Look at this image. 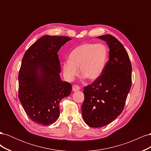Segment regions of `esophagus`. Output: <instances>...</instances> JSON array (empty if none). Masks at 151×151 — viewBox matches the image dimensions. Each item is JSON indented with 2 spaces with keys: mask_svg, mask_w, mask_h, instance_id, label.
Here are the masks:
<instances>
[{
  "mask_svg": "<svg viewBox=\"0 0 151 151\" xmlns=\"http://www.w3.org/2000/svg\"><path fill=\"white\" fill-rule=\"evenodd\" d=\"M80 90V87L77 85H74L72 86V91H79Z\"/></svg>",
  "mask_w": 151,
  "mask_h": 151,
  "instance_id": "1",
  "label": "esophagus"
}]
</instances>
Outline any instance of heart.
Masks as SVG:
<instances>
[{
    "instance_id": "b5f03b06",
    "label": "heart",
    "mask_w": 151,
    "mask_h": 151,
    "mask_svg": "<svg viewBox=\"0 0 151 151\" xmlns=\"http://www.w3.org/2000/svg\"><path fill=\"white\" fill-rule=\"evenodd\" d=\"M109 50L103 44L84 43L73 49L68 60L62 63L63 73L65 79L70 81L78 74L94 81L101 76L107 64Z\"/></svg>"
}]
</instances>
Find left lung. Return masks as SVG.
<instances>
[{
    "instance_id": "left-lung-1",
    "label": "left lung",
    "mask_w": 151,
    "mask_h": 151,
    "mask_svg": "<svg viewBox=\"0 0 151 151\" xmlns=\"http://www.w3.org/2000/svg\"><path fill=\"white\" fill-rule=\"evenodd\" d=\"M96 38L106 42L109 51L103 74L84 88L82 115L93 128L107 125L120 115L132 85V65L123 45L111 35Z\"/></svg>"
}]
</instances>
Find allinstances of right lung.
I'll return each instance as SVG.
<instances>
[{"mask_svg":"<svg viewBox=\"0 0 151 151\" xmlns=\"http://www.w3.org/2000/svg\"><path fill=\"white\" fill-rule=\"evenodd\" d=\"M67 36L44 35L28 49L18 76L19 99L26 115L43 126L53 124L60 116L59 104L69 96L72 85L61 80L58 52Z\"/></svg>","mask_w":151,"mask_h":151,"instance_id":"obj_1","label":"right lung"}]
</instances>
